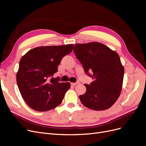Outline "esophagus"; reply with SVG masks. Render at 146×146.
Masks as SVG:
<instances>
[{"label": "esophagus", "instance_id": "1", "mask_svg": "<svg viewBox=\"0 0 146 146\" xmlns=\"http://www.w3.org/2000/svg\"><path fill=\"white\" fill-rule=\"evenodd\" d=\"M79 84V82H75V83H71V85L74 86V85H76L77 84Z\"/></svg>", "mask_w": 146, "mask_h": 146}]
</instances>
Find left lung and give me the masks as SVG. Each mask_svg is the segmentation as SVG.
<instances>
[{"label": "left lung", "mask_w": 146, "mask_h": 146, "mask_svg": "<svg viewBox=\"0 0 146 146\" xmlns=\"http://www.w3.org/2000/svg\"><path fill=\"white\" fill-rule=\"evenodd\" d=\"M73 51L86 73L93 79L90 85H84L86 91L79 96L81 103L91 110L109 109L116 103L122 89L124 67L119 55L96 42L76 44Z\"/></svg>", "instance_id": "1"}]
</instances>
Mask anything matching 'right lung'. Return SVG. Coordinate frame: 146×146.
Listing matches in <instances>:
<instances>
[{"label": "right lung", "mask_w": 146, "mask_h": 146, "mask_svg": "<svg viewBox=\"0 0 146 146\" xmlns=\"http://www.w3.org/2000/svg\"><path fill=\"white\" fill-rule=\"evenodd\" d=\"M73 45L39 46L22 56L17 73V82L22 97L35 110L46 111L59 106L70 84L60 83L52 76Z\"/></svg>", "instance_id": "right-lung-1"}]
</instances>
